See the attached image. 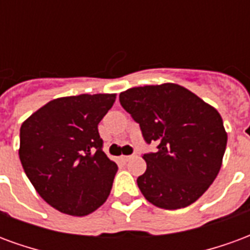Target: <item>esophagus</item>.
Returning <instances> with one entry per match:
<instances>
[{"mask_svg":"<svg viewBox=\"0 0 250 250\" xmlns=\"http://www.w3.org/2000/svg\"><path fill=\"white\" fill-rule=\"evenodd\" d=\"M135 157V154H132V155H122V161H125V162H128L131 158Z\"/></svg>","mask_w":250,"mask_h":250,"instance_id":"esophagus-1","label":"esophagus"}]
</instances>
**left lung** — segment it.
Listing matches in <instances>:
<instances>
[{"label": "left lung", "instance_id": "left-lung-1", "mask_svg": "<svg viewBox=\"0 0 250 250\" xmlns=\"http://www.w3.org/2000/svg\"><path fill=\"white\" fill-rule=\"evenodd\" d=\"M122 107L139 123L147 145V168L136 179L145 198L161 209L195 202L220 171L228 135L218 111L178 84L130 88Z\"/></svg>", "mask_w": 250, "mask_h": 250}]
</instances>
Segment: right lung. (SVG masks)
Masks as SVG:
<instances>
[{"label":"right lung","instance_id":"obj_1","mask_svg":"<svg viewBox=\"0 0 250 250\" xmlns=\"http://www.w3.org/2000/svg\"><path fill=\"white\" fill-rule=\"evenodd\" d=\"M115 93L51 100L20 130V161L36 191L62 213L83 217L108 198L118 166L103 151L98 125Z\"/></svg>","mask_w":250,"mask_h":250}]
</instances>
